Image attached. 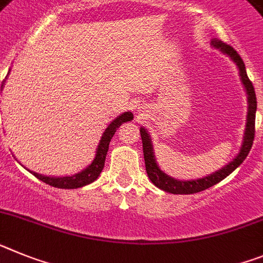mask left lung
Instances as JSON below:
<instances>
[{
    "label": "left lung",
    "instance_id": "obj_1",
    "mask_svg": "<svg viewBox=\"0 0 263 263\" xmlns=\"http://www.w3.org/2000/svg\"><path fill=\"white\" fill-rule=\"evenodd\" d=\"M211 45L213 47H216V49L221 50L225 55L229 57L233 62L236 63L237 67H238L239 70L242 83L245 86L246 93H248L249 108L248 119H246L245 134H243V141H242L241 149H239L238 155H237L229 164L222 166L221 170L216 171V172H213L212 175L205 176L202 179L181 181V180L173 179V177H171V176H168L166 173H164L163 171L160 170L159 165H157L156 163V159H155L154 147H152V140H151L149 134H148V131L144 127H141L140 135L141 141H143V154H144L145 171H147L148 177H149L151 181L154 182L157 188L163 189V191L165 192H170V193H173V195H192V193H197V192L205 191V189L216 185L217 182H220L221 180L225 179L227 176H229L233 171L236 170V168H238V166L243 163V160L246 159V156H248L250 149H252L253 140H254L257 98H255V91L254 87H253V83L248 78V74H246L245 63H243V61H242V58L239 57L238 52L233 49L232 46H229L227 43H223L222 41L213 38Z\"/></svg>",
    "mask_w": 263,
    "mask_h": 263
}]
</instances>
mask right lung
I'll return each instance as SVG.
<instances>
[{
	"label": "right lung",
	"instance_id": "obj_1",
	"mask_svg": "<svg viewBox=\"0 0 263 263\" xmlns=\"http://www.w3.org/2000/svg\"><path fill=\"white\" fill-rule=\"evenodd\" d=\"M134 119V115L131 112H124L122 115H119L115 120L109 123L108 127L106 128V131L103 132L102 138H100L99 145L97 148V154H95V159L92 160V163L83 170L82 172L75 173L72 176H65V177H50V176H43L40 173L30 172L35 176L36 179L41 180V181L46 182L49 185L55 186V188L61 189H77L82 188V186L91 184L92 181L98 179V176L100 175V172L103 171L104 161H106V155L107 151H108L109 141L112 139V136L115 135L116 129L125 122H129Z\"/></svg>",
	"mask_w": 263,
	"mask_h": 263
}]
</instances>
